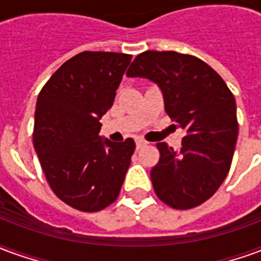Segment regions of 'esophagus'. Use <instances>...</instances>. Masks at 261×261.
<instances>
[{"mask_svg":"<svg viewBox=\"0 0 261 261\" xmlns=\"http://www.w3.org/2000/svg\"><path fill=\"white\" fill-rule=\"evenodd\" d=\"M147 145V141H144V140H137V149H141L142 147H145Z\"/></svg>","mask_w":261,"mask_h":261,"instance_id":"34e87169","label":"esophagus"}]
</instances>
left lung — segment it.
I'll use <instances>...</instances> for the list:
<instances>
[{"label": "left lung", "mask_w": 261, "mask_h": 261, "mask_svg": "<svg viewBox=\"0 0 261 261\" xmlns=\"http://www.w3.org/2000/svg\"><path fill=\"white\" fill-rule=\"evenodd\" d=\"M127 76L158 84L166 113L185 131L179 152L156 144L161 156L151 170L155 194L175 210L198 207L230 169L239 131L233 93L207 63L176 51L138 54Z\"/></svg>", "instance_id": "obj_1"}]
</instances>
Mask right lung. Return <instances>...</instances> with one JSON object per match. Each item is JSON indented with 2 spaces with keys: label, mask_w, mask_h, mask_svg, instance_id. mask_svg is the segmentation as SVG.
I'll return each mask as SVG.
<instances>
[{
  "label": "right lung",
  "mask_w": 261,
  "mask_h": 261,
  "mask_svg": "<svg viewBox=\"0 0 261 261\" xmlns=\"http://www.w3.org/2000/svg\"><path fill=\"white\" fill-rule=\"evenodd\" d=\"M130 54L82 51L65 61L37 96L33 145L48 186L67 205L96 213L119 197L136 149L133 138L99 137Z\"/></svg>",
  "instance_id": "1"
}]
</instances>
